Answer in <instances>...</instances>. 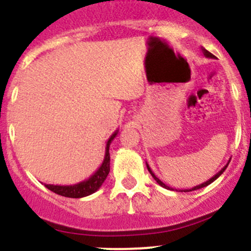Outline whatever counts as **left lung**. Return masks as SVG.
<instances>
[{
  "mask_svg": "<svg viewBox=\"0 0 251 251\" xmlns=\"http://www.w3.org/2000/svg\"><path fill=\"white\" fill-rule=\"evenodd\" d=\"M201 50H203V54L205 55V57H207V58H214V57H215V55H214V54H212V53H210V52H209V50H205V48H201ZM229 161H231V159H229V160H228V163H227V164H226V165H225V166H224V168H222V169H221V170H220V171H219V173H217L216 175H215V176H214V177H211V178H210V179H209V181L204 182V183L199 184V186H196V187H193V188H191V189H186V191H184V192H191V191H196V189H201V188H203V187H206V186H209V184H210V183H212V182H214V181H215V179H216V178H219V177H220V176H221V175H222V174H224V171H225V170H226V169H227V166H228ZM147 169H148V171H149V173H151V176H153V178H154V179H155V181H156V182H158V184H160V186H161V187H164V188H166V189H171V191H174V188H171V187L166 186V184H165V183H163V182H161V181H160V179H159V178H158V177H156V176H155V175H154V174H153V171H151V168H149V165H148V164H147Z\"/></svg>",
  "mask_w": 251,
  "mask_h": 251,
  "instance_id": "1",
  "label": "left lung"
}]
</instances>
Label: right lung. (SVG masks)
<instances>
[{"instance_id": "right-lung-1", "label": "right lung", "mask_w": 251, "mask_h": 251, "mask_svg": "<svg viewBox=\"0 0 251 251\" xmlns=\"http://www.w3.org/2000/svg\"><path fill=\"white\" fill-rule=\"evenodd\" d=\"M119 130H116L113 135L110 136V138L107 142V146H105V155L103 159L102 165L98 168V170L91 177H88L87 179L82 182H78L76 184H70V186H58V184H45L46 188L50 191L54 192V193L59 194V196L68 197V198H83V197H87L90 194L95 193L96 191L100 189V187L102 186L103 182L107 178L108 174L110 171V154H109V147L111 141L115 138V136L118 135Z\"/></svg>"}]
</instances>
